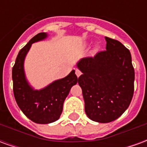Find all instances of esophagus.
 Listing matches in <instances>:
<instances>
[{
  "label": "esophagus",
  "mask_w": 147,
  "mask_h": 147,
  "mask_svg": "<svg viewBox=\"0 0 147 147\" xmlns=\"http://www.w3.org/2000/svg\"><path fill=\"white\" fill-rule=\"evenodd\" d=\"M81 74H82L81 71L79 70V69H76V75L77 76V77H80V76H81Z\"/></svg>",
  "instance_id": "1"
}]
</instances>
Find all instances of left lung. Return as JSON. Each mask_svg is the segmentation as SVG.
Returning a JSON list of instances; mask_svg holds the SVG:
<instances>
[{"label": "left lung", "instance_id": "left-lung-1", "mask_svg": "<svg viewBox=\"0 0 147 147\" xmlns=\"http://www.w3.org/2000/svg\"><path fill=\"white\" fill-rule=\"evenodd\" d=\"M106 49L82 59L77 66L83 74L85 112L90 120L109 123L128 108L134 94L135 71L129 49L117 40L105 37Z\"/></svg>", "mask_w": 147, "mask_h": 147}]
</instances>
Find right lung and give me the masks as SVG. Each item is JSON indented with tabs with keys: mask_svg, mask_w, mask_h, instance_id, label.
I'll return each mask as SVG.
<instances>
[{
	"mask_svg": "<svg viewBox=\"0 0 147 147\" xmlns=\"http://www.w3.org/2000/svg\"><path fill=\"white\" fill-rule=\"evenodd\" d=\"M45 33H39L19 52L12 67L13 94L18 106L24 115L37 123H49L57 120L63 111V104L71 86L76 85L78 78L75 71L67 76L57 80L45 88L34 90L25 79L24 61L33 42L44 39Z\"/></svg>",
	"mask_w": 147,
	"mask_h": 147,
	"instance_id": "obj_1",
	"label": "right lung"
}]
</instances>
